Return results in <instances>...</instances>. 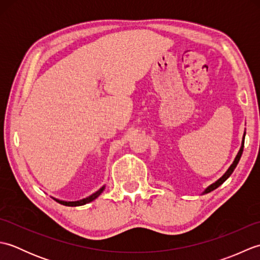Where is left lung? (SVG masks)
<instances>
[{
  "label": "left lung",
  "mask_w": 260,
  "mask_h": 260,
  "mask_svg": "<svg viewBox=\"0 0 260 260\" xmlns=\"http://www.w3.org/2000/svg\"><path fill=\"white\" fill-rule=\"evenodd\" d=\"M245 136H246V132H245V134H244V136H242V142H241V147H240V150H239V152H238V154H237V156L235 157V161L233 162V164L230 165L229 167V169L227 170V172H225L221 178H220L219 180H217L214 182V183H212L211 185H209L206 190L203 191V194L204 193H209V192H211V191H213L214 189H217L218 186H220L221 185L223 182L227 180L229 176L233 174V172H234V170L236 169V167H237V164H238V162H239V159H240V157H241V154H242V151H244V144H245Z\"/></svg>",
  "instance_id": "1"
}]
</instances>
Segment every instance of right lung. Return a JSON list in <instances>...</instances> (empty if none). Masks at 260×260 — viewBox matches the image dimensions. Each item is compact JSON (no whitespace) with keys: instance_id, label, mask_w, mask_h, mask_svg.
Masks as SVG:
<instances>
[{"instance_id":"add662e5","label":"right lung","mask_w":260,"mask_h":260,"mask_svg":"<svg viewBox=\"0 0 260 260\" xmlns=\"http://www.w3.org/2000/svg\"><path fill=\"white\" fill-rule=\"evenodd\" d=\"M104 190H105V185L102 186L101 189H99L98 191H96L95 193H92L91 196L87 197L85 199H81V200H78V201H62V200H59V199H56V198H52V199H53V200H56L58 203L63 204V206H67V207H78V206H84V204H86V203H89V202L93 201V200H95V199H97L99 196L102 194Z\"/></svg>"}]
</instances>
